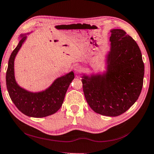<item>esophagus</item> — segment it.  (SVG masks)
Masks as SVG:
<instances>
[{
  "mask_svg": "<svg viewBox=\"0 0 154 154\" xmlns=\"http://www.w3.org/2000/svg\"><path fill=\"white\" fill-rule=\"evenodd\" d=\"M74 70H75V72L76 73L77 75H79L83 71V68L81 66H75L74 68Z\"/></svg>",
  "mask_w": 154,
  "mask_h": 154,
  "instance_id": "esophagus-1",
  "label": "esophagus"
}]
</instances>
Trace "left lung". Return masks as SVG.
Instances as JSON below:
<instances>
[{
	"mask_svg": "<svg viewBox=\"0 0 154 154\" xmlns=\"http://www.w3.org/2000/svg\"><path fill=\"white\" fill-rule=\"evenodd\" d=\"M106 75L82 76L88 103L96 113L117 116L137 101L145 66L137 43L123 29H112Z\"/></svg>",
	"mask_w": 154,
	"mask_h": 154,
	"instance_id": "obj_1",
	"label": "left lung"
}]
</instances>
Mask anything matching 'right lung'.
I'll list each match as a JSON object with an SVG mask.
<instances>
[{
    "label": "right lung",
    "mask_w": 154,
    "mask_h": 154,
    "mask_svg": "<svg viewBox=\"0 0 154 154\" xmlns=\"http://www.w3.org/2000/svg\"><path fill=\"white\" fill-rule=\"evenodd\" d=\"M22 35L18 46L11 53L6 72V85L9 97L16 108L25 115L42 118L55 114L62 106L65 94L70 83L74 79V72H70L57 78L45 91L31 92L22 88L14 77V60L23 45L26 36Z\"/></svg>",
    "instance_id": "add662e5"
}]
</instances>
